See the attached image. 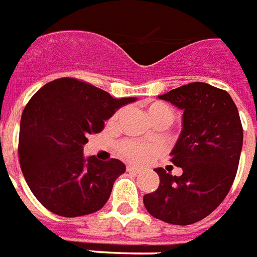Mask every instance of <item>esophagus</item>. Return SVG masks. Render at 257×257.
I'll return each instance as SVG.
<instances>
[{"instance_id":"esophagus-1","label":"esophagus","mask_w":257,"mask_h":257,"mask_svg":"<svg viewBox=\"0 0 257 257\" xmlns=\"http://www.w3.org/2000/svg\"><path fill=\"white\" fill-rule=\"evenodd\" d=\"M127 171L128 172H140V168L134 167V166H127Z\"/></svg>"}]
</instances>
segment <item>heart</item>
Masks as SVG:
<instances>
[{"label":"heart","mask_w":257,"mask_h":257,"mask_svg":"<svg viewBox=\"0 0 257 257\" xmlns=\"http://www.w3.org/2000/svg\"><path fill=\"white\" fill-rule=\"evenodd\" d=\"M124 109L119 108L113 112V115L109 117V124H116L119 119L123 115ZM147 112L153 123L160 128H164L171 124L175 120V110L171 105L163 101H152L147 105ZM117 153L119 156L123 157L124 160L136 164H142L147 163L152 159L159 156V149L153 145L142 144V142L131 141V140H124L117 145Z\"/></svg>","instance_id":"heart-1"}]
</instances>
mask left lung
I'll return each mask as SVG.
<instances>
[{
  "instance_id": "left-lung-1",
  "label": "left lung",
  "mask_w": 257,
  "mask_h": 257,
  "mask_svg": "<svg viewBox=\"0 0 257 257\" xmlns=\"http://www.w3.org/2000/svg\"><path fill=\"white\" fill-rule=\"evenodd\" d=\"M159 98L183 109L182 133L171 152V163L183 172L172 177L156 168L160 185L144 196V205L153 218L186 226L208 216L227 196L238 168L244 130L226 90L193 82Z\"/></svg>"
}]
</instances>
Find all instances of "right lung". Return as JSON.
<instances>
[{
    "instance_id": "add662e5",
    "label": "right lung",
    "mask_w": 257,
    "mask_h": 257,
    "mask_svg": "<svg viewBox=\"0 0 257 257\" xmlns=\"http://www.w3.org/2000/svg\"><path fill=\"white\" fill-rule=\"evenodd\" d=\"M133 101L75 78L52 80L31 97L20 120L19 162L30 190L46 209L75 218L105 205L126 166L117 159H85L83 145Z\"/></svg>"
}]
</instances>
